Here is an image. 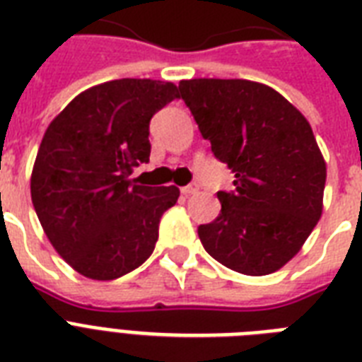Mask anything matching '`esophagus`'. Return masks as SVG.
Returning a JSON list of instances; mask_svg holds the SVG:
<instances>
[{
	"label": "esophagus",
	"mask_w": 362,
	"mask_h": 362,
	"mask_svg": "<svg viewBox=\"0 0 362 362\" xmlns=\"http://www.w3.org/2000/svg\"><path fill=\"white\" fill-rule=\"evenodd\" d=\"M197 192H199L197 184H189V186L182 187V193H184V195H193V193H197Z\"/></svg>",
	"instance_id": "34e87169"
}]
</instances>
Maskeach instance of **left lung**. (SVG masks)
Returning a JSON list of instances; mask_svg holds the SVG:
<instances>
[{"mask_svg": "<svg viewBox=\"0 0 362 362\" xmlns=\"http://www.w3.org/2000/svg\"><path fill=\"white\" fill-rule=\"evenodd\" d=\"M203 139L235 173L221 212L199 226L204 250L227 269L264 276L303 247L323 212L327 165L308 120L284 95L242 78L178 84Z\"/></svg>", "mask_w": 362, "mask_h": 362, "instance_id": "left-lung-1", "label": "left lung"}]
</instances>
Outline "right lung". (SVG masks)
I'll return each mask as SVG.
<instances>
[{
  "label": "right lung",
  "mask_w": 362,
  "mask_h": 362,
  "mask_svg": "<svg viewBox=\"0 0 362 362\" xmlns=\"http://www.w3.org/2000/svg\"><path fill=\"white\" fill-rule=\"evenodd\" d=\"M178 98L173 82L120 78L78 93L45 131L31 201L54 250L92 280H116L152 255L176 186L129 180L150 159V120Z\"/></svg>",
  "instance_id": "add662e5"
}]
</instances>
